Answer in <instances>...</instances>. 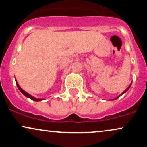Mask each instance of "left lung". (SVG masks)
I'll use <instances>...</instances> for the list:
<instances>
[{
    "mask_svg": "<svg viewBox=\"0 0 147 147\" xmlns=\"http://www.w3.org/2000/svg\"><path fill=\"white\" fill-rule=\"evenodd\" d=\"M131 84H132V83H131V84H130V86H129V87H128V88H126V90L124 91V92H122V93H121V94H120V95H119V96H118V97H116V98H115V99H112V100H115V99H118V98H119V97H120V96H121V95H123V94H124V93H125V92H126V91H127V90H129V89L130 88V87H131Z\"/></svg>",
    "mask_w": 147,
    "mask_h": 147,
    "instance_id": "left-lung-1",
    "label": "left lung"
}]
</instances>
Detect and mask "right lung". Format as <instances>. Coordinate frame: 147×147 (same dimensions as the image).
Masks as SVG:
<instances>
[{"instance_id":"add662e5","label":"right lung","mask_w":147,"mask_h":147,"mask_svg":"<svg viewBox=\"0 0 147 147\" xmlns=\"http://www.w3.org/2000/svg\"><path fill=\"white\" fill-rule=\"evenodd\" d=\"M16 86H17V87H18V90H19L20 91H21V92H22V93L23 94V95H24L25 96V97H28V98L31 99L32 100H33V101H35V102H40V101L44 100V99H38V98H36V97H33L32 95H30L29 93H28V92H25V90H23V89H22L20 87V86L18 85V84L17 81H16Z\"/></svg>"}]
</instances>
